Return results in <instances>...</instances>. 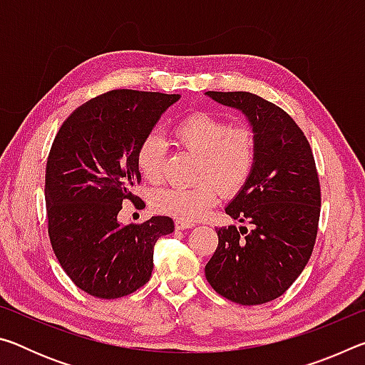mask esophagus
<instances>
[{
  "mask_svg": "<svg viewBox=\"0 0 365 365\" xmlns=\"http://www.w3.org/2000/svg\"><path fill=\"white\" fill-rule=\"evenodd\" d=\"M195 224L188 220H175V228L177 230H188V228H193Z\"/></svg>",
  "mask_w": 365,
  "mask_h": 365,
  "instance_id": "esophagus-1",
  "label": "esophagus"
}]
</instances>
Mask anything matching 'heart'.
Listing matches in <instances>:
<instances>
[{
  "instance_id": "b5f03b06",
  "label": "heart",
  "mask_w": 365,
  "mask_h": 365,
  "mask_svg": "<svg viewBox=\"0 0 365 365\" xmlns=\"http://www.w3.org/2000/svg\"><path fill=\"white\" fill-rule=\"evenodd\" d=\"M174 135L178 145L197 156L196 178L201 182L188 188H160L153 195V205L163 214L196 220L215 205L219 188L230 195L248 180L256 163L255 133L248 127H232L217 115L195 113L177 123ZM165 151V140L158 132L140 141L137 168L146 180H160Z\"/></svg>"
}]
</instances>
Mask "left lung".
<instances>
[{"label":"left lung","instance_id":"obj_1","mask_svg":"<svg viewBox=\"0 0 365 365\" xmlns=\"http://www.w3.org/2000/svg\"><path fill=\"white\" fill-rule=\"evenodd\" d=\"M237 109L256 140L251 175L225 212L250 227H222L206 264V279L220 296L243 306L279 298L312 255L320 215L316 163L301 128L285 110L248 91H206Z\"/></svg>","mask_w":365,"mask_h":365}]
</instances>
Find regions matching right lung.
Returning <instances> with one entry per match:
<instances>
[{"label": "right lung", "mask_w": 365, "mask_h": 365, "mask_svg": "<svg viewBox=\"0 0 365 365\" xmlns=\"http://www.w3.org/2000/svg\"><path fill=\"white\" fill-rule=\"evenodd\" d=\"M180 95L114 90L73 110L59 128L45 175L54 255L85 293L115 299L150 280L158 238L174 232L168 215L122 225L123 200L140 183L137 150Z\"/></svg>", "instance_id": "obj_1"}]
</instances>
